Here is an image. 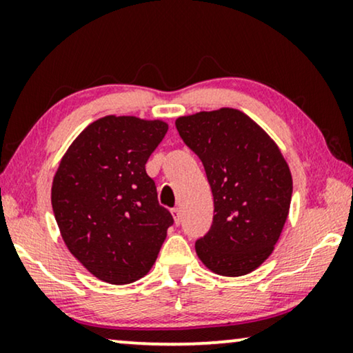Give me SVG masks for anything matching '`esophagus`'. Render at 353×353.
<instances>
[{
  "mask_svg": "<svg viewBox=\"0 0 353 353\" xmlns=\"http://www.w3.org/2000/svg\"><path fill=\"white\" fill-rule=\"evenodd\" d=\"M172 216H173V220H175V223L180 225V221H181V212H180V209H172Z\"/></svg>",
  "mask_w": 353,
  "mask_h": 353,
  "instance_id": "34e87169",
  "label": "esophagus"
}]
</instances>
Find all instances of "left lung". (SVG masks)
Here are the masks:
<instances>
[{
	"label": "left lung",
	"mask_w": 353,
	"mask_h": 353,
	"mask_svg": "<svg viewBox=\"0 0 353 353\" xmlns=\"http://www.w3.org/2000/svg\"><path fill=\"white\" fill-rule=\"evenodd\" d=\"M205 168L214 221L196 254L210 272L243 276L273 252L288 220L292 176L276 143L249 115L221 108L176 119Z\"/></svg>",
	"instance_id": "obj_1"
}]
</instances>
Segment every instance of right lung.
I'll return each mask as SVG.
<instances>
[{"label":"right lung","instance_id":"add662e5","mask_svg":"<svg viewBox=\"0 0 353 353\" xmlns=\"http://www.w3.org/2000/svg\"><path fill=\"white\" fill-rule=\"evenodd\" d=\"M167 130L162 120L105 115L61 159L52 212L67 249L101 281L128 284L148 274L173 225L146 173Z\"/></svg>","mask_w":353,"mask_h":353}]
</instances>
